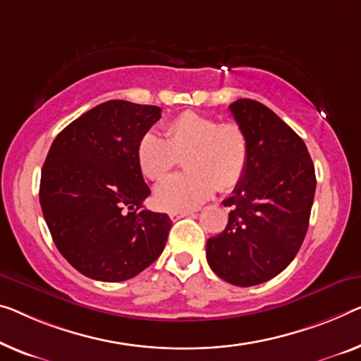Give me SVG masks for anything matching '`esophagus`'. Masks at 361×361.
<instances>
[{
	"mask_svg": "<svg viewBox=\"0 0 361 361\" xmlns=\"http://www.w3.org/2000/svg\"><path fill=\"white\" fill-rule=\"evenodd\" d=\"M188 215H192V212H171L170 219L171 220H178V219H183V217H188Z\"/></svg>",
	"mask_w": 361,
	"mask_h": 361,
	"instance_id": "1",
	"label": "esophagus"
}]
</instances>
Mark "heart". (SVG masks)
I'll list each match as a JSON object with an SVG mask.
<instances>
[{
	"instance_id": "b5f03b06",
	"label": "heart",
	"mask_w": 361,
	"mask_h": 361,
	"mask_svg": "<svg viewBox=\"0 0 361 361\" xmlns=\"http://www.w3.org/2000/svg\"><path fill=\"white\" fill-rule=\"evenodd\" d=\"M165 137L147 133L139 139L136 160L149 180H160L185 158L188 173L159 183L155 204L169 212L192 211L214 191H232L243 180L250 159L248 137L235 121L219 123L212 116L185 111L165 126Z\"/></svg>"
}]
</instances>
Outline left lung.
<instances>
[{
  "instance_id": "obj_1",
  "label": "left lung",
  "mask_w": 361,
  "mask_h": 361,
  "mask_svg": "<svg viewBox=\"0 0 361 361\" xmlns=\"http://www.w3.org/2000/svg\"><path fill=\"white\" fill-rule=\"evenodd\" d=\"M245 129L250 159L222 233L207 240L209 266L238 287L271 281L303 243L313 206L314 165L303 139L266 105L240 99L228 106Z\"/></svg>"
}]
</instances>
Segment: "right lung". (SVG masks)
<instances>
[{"mask_svg":"<svg viewBox=\"0 0 361 361\" xmlns=\"http://www.w3.org/2000/svg\"><path fill=\"white\" fill-rule=\"evenodd\" d=\"M160 113L109 100L64 128L48 150L43 217L64 259L94 281L133 279L165 248L171 220L142 207L150 190L136 160L139 139Z\"/></svg>","mask_w":361,"mask_h":361,"instance_id":"right-lung-1","label":"right lung"}]
</instances>
